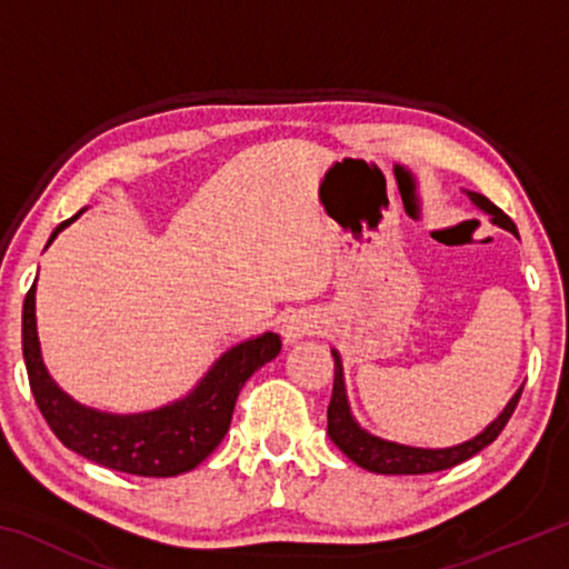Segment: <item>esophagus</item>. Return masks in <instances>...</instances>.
I'll return each instance as SVG.
<instances>
[{"instance_id": "esophagus-1", "label": "esophagus", "mask_w": 569, "mask_h": 569, "mask_svg": "<svg viewBox=\"0 0 569 569\" xmlns=\"http://www.w3.org/2000/svg\"><path fill=\"white\" fill-rule=\"evenodd\" d=\"M316 329H319V321H316V316L306 313V311H296L291 316H286L283 323H281V333H283L286 343H293L298 339H303V336L313 333Z\"/></svg>"}]
</instances>
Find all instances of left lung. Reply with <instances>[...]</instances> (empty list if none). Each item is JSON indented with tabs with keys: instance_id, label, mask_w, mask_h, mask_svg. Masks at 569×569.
I'll return each instance as SVG.
<instances>
[{
	"instance_id": "left-lung-1",
	"label": "left lung",
	"mask_w": 569,
	"mask_h": 569,
	"mask_svg": "<svg viewBox=\"0 0 569 569\" xmlns=\"http://www.w3.org/2000/svg\"><path fill=\"white\" fill-rule=\"evenodd\" d=\"M469 198L477 208L492 216V223L517 236V226L512 223V218L505 216L492 200L479 196V192H469ZM331 353H333L336 373H333V393L329 403V437L333 445L353 461V465H359L361 469L377 471V475H429V471H441V469L461 465V461L475 457L477 451L489 447L499 435H502L509 417H512L517 409L519 397H522V389H517V393L509 399L505 411L499 413V417L489 423L481 435L465 441V445L447 447V449H419V447L397 445V441H387L369 435V431L356 423L349 409V399H346L341 356L336 351Z\"/></svg>"
}]
</instances>
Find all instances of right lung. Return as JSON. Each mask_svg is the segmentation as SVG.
Segmentation results:
<instances>
[{
    "label": "right lung",
    "instance_id": "1",
    "mask_svg": "<svg viewBox=\"0 0 569 569\" xmlns=\"http://www.w3.org/2000/svg\"><path fill=\"white\" fill-rule=\"evenodd\" d=\"M77 216L57 226L47 246ZM34 286L22 308V353L37 407L67 449L124 475L176 477L196 469L223 441L243 383L281 351V339L268 331L228 349L186 399L146 413L98 411L67 397L47 373L37 339Z\"/></svg>",
    "mask_w": 569,
    "mask_h": 569
}]
</instances>
